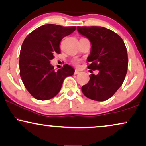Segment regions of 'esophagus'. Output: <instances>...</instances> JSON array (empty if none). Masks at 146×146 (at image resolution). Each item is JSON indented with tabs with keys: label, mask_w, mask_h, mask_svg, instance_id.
Masks as SVG:
<instances>
[{
	"label": "esophagus",
	"mask_w": 146,
	"mask_h": 146,
	"mask_svg": "<svg viewBox=\"0 0 146 146\" xmlns=\"http://www.w3.org/2000/svg\"><path fill=\"white\" fill-rule=\"evenodd\" d=\"M79 73V71H78V70H77V69H75V72H74V74H75V75L78 74Z\"/></svg>",
	"instance_id": "esophagus-1"
}]
</instances>
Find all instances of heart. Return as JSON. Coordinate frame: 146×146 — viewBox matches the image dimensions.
<instances>
[{
  "label": "heart",
  "mask_w": 146,
  "mask_h": 146,
  "mask_svg": "<svg viewBox=\"0 0 146 146\" xmlns=\"http://www.w3.org/2000/svg\"><path fill=\"white\" fill-rule=\"evenodd\" d=\"M73 63L74 64H75V65H77V64H78L79 63V60H73Z\"/></svg>",
  "instance_id": "1"
}]
</instances>
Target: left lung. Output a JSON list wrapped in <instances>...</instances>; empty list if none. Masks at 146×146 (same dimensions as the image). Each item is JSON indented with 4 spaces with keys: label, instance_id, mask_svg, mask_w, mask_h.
Here are the masks:
<instances>
[{
    "label": "left lung",
    "instance_id": "left-lung-1",
    "mask_svg": "<svg viewBox=\"0 0 146 146\" xmlns=\"http://www.w3.org/2000/svg\"><path fill=\"white\" fill-rule=\"evenodd\" d=\"M77 29L92 44L88 68L99 71L98 75L91 74L89 82L82 87L83 94L94 100H106L122 86L126 76L128 56L125 44L119 35L105 27L78 26Z\"/></svg>",
    "mask_w": 146,
    "mask_h": 146
}]
</instances>
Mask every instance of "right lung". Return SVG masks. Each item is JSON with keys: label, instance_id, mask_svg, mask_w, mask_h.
<instances>
[{"label": "right lung", "instance_id": "1", "mask_svg": "<svg viewBox=\"0 0 146 146\" xmlns=\"http://www.w3.org/2000/svg\"><path fill=\"white\" fill-rule=\"evenodd\" d=\"M75 26L46 24L27 35L20 52V76L27 91L40 100L52 98L60 92L64 79L74 73L73 68L64 64L55 71L50 60L60 54V42L73 33Z\"/></svg>", "mask_w": 146, "mask_h": 146}]
</instances>
